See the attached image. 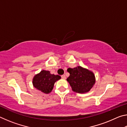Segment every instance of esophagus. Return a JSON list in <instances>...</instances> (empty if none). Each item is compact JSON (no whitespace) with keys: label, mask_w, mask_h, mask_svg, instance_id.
Returning a JSON list of instances; mask_svg holds the SVG:
<instances>
[{"label":"esophagus","mask_w":127,"mask_h":127,"mask_svg":"<svg viewBox=\"0 0 127 127\" xmlns=\"http://www.w3.org/2000/svg\"><path fill=\"white\" fill-rule=\"evenodd\" d=\"M61 77L63 79H65L66 78V77H65V75H64V74H63V75H62V76H61Z\"/></svg>","instance_id":"obj_1"}]
</instances>
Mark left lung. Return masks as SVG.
<instances>
[{
	"label": "left lung",
	"instance_id": "obj_1",
	"mask_svg": "<svg viewBox=\"0 0 127 127\" xmlns=\"http://www.w3.org/2000/svg\"><path fill=\"white\" fill-rule=\"evenodd\" d=\"M67 71L70 75L66 80L74 92L85 93L89 91L95 83L93 73L80 66L68 68Z\"/></svg>",
	"mask_w": 127,
	"mask_h": 127
}]
</instances>
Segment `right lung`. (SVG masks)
Segmentation results:
<instances>
[{
    "label": "right lung",
    "mask_w": 127,
    "mask_h": 127,
    "mask_svg": "<svg viewBox=\"0 0 127 127\" xmlns=\"http://www.w3.org/2000/svg\"><path fill=\"white\" fill-rule=\"evenodd\" d=\"M61 78L59 75L51 74L49 71L43 70L34 77L33 85L37 90L44 93L49 94L52 91L54 83Z\"/></svg>",
    "instance_id": "right-lung-1"
}]
</instances>
